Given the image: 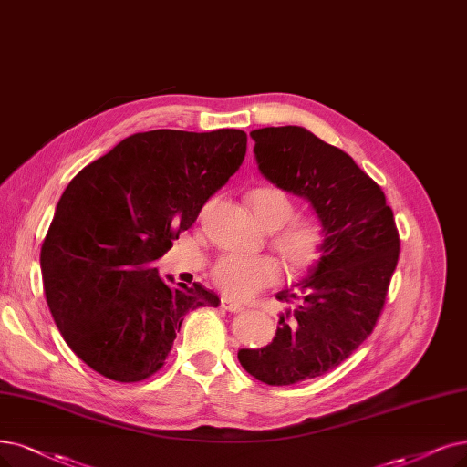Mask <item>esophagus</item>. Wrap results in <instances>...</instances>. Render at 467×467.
Returning a JSON list of instances; mask_svg holds the SVG:
<instances>
[{
	"label": "esophagus",
	"mask_w": 467,
	"mask_h": 467,
	"mask_svg": "<svg viewBox=\"0 0 467 467\" xmlns=\"http://www.w3.org/2000/svg\"><path fill=\"white\" fill-rule=\"evenodd\" d=\"M221 307H223V309H227V312H231V314H240V312H244V306H240V304H236V302H233V300H229V298H221Z\"/></svg>",
	"instance_id": "34e87169"
}]
</instances>
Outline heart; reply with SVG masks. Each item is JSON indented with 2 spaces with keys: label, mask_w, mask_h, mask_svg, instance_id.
Returning a JSON list of instances; mask_svg holds the SVG:
<instances>
[{
  "label": "heart",
  "mask_w": 467,
  "mask_h": 467,
  "mask_svg": "<svg viewBox=\"0 0 467 467\" xmlns=\"http://www.w3.org/2000/svg\"><path fill=\"white\" fill-rule=\"evenodd\" d=\"M248 205L260 227L271 231V244L288 269L309 275L321 264L327 248V227L314 213L295 215L296 205L277 186L250 190ZM212 281L224 296L252 300L281 281V264L271 255H223L212 265Z\"/></svg>",
  "instance_id": "heart-1"
}]
</instances>
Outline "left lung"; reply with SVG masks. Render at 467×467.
Instances as JSON below:
<instances>
[{
  "label": "left lung",
  "mask_w": 467,
  "mask_h": 467,
  "mask_svg": "<svg viewBox=\"0 0 467 467\" xmlns=\"http://www.w3.org/2000/svg\"><path fill=\"white\" fill-rule=\"evenodd\" d=\"M264 177L314 205L327 248L312 277L281 302L277 337L260 350H240L243 368L273 387L295 385L340 366L375 329L400 255V236L385 194L347 151L302 127L252 130Z\"/></svg>",
  "instance_id": "left-lung-1"
}]
</instances>
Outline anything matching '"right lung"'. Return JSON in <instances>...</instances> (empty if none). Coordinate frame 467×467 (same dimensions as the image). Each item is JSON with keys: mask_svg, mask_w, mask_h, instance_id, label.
Instances as JSON below:
<instances>
[{"mask_svg": "<svg viewBox=\"0 0 467 467\" xmlns=\"http://www.w3.org/2000/svg\"><path fill=\"white\" fill-rule=\"evenodd\" d=\"M244 130H150L68 182L42 243L49 312L86 366L119 383L158 373L182 319L217 307L212 290L171 286L153 262L192 227L244 161Z\"/></svg>", "mask_w": 467, "mask_h": 467, "instance_id": "right-lung-1", "label": "right lung"}]
</instances>
